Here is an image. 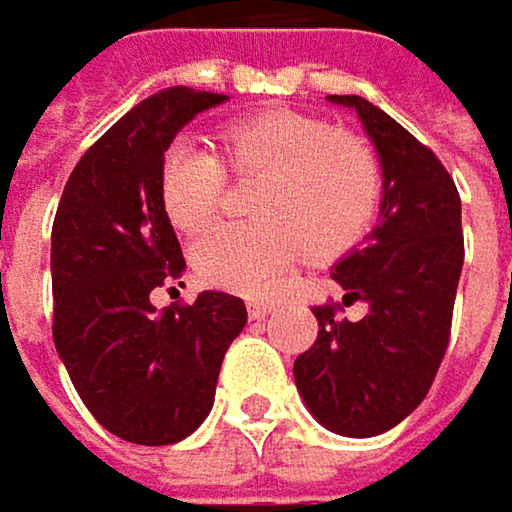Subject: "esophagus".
<instances>
[{"mask_svg": "<svg viewBox=\"0 0 512 512\" xmlns=\"http://www.w3.org/2000/svg\"><path fill=\"white\" fill-rule=\"evenodd\" d=\"M249 319H266L272 313V304L263 302V299H249Z\"/></svg>", "mask_w": 512, "mask_h": 512, "instance_id": "1", "label": "esophagus"}]
</instances>
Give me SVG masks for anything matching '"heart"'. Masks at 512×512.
Returning a JSON list of instances; mask_svg holds the SVG:
<instances>
[{"mask_svg":"<svg viewBox=\"0 0 512 512\" xmlns=\"http://www.w3.org/2000/svg\"><path fill=\"white\" fill-rule=\"evenodd\" d=\"M222 158L237 178H255L249 222L208 228L190 249L202 284L260 296L304 252L343 255L363 240L381 205V169L354 134L296 111L231 122ZM225 187L219 158L199 140H175L161 163V202L169 222L193 234L216 213Z\"/></svg>","mask_w":512,"mask_h":512,"instance_id":"heart-1","label":"heart"}]
</instances>
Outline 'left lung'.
<instances>
[{"label": "left lung", "mask_w": 512, "mask_h": 512, "mask_svg": "<svg viewBox=\"0 0 512 512\" xmlns=\"http://www.w3.org/2000/svg\"><path fill=\"white\" fill-rule=\"evenodd\" d=\"M328 102L354 111L375 146L381 222L331 269L343 304L366 302V316L313 307L319 337L293 375L322 428L360 440L404 422L434 384L463 269L460 196L437 155L390 114L360 96Z\"/></svg>", "instance_id": "1"}]
</instances>
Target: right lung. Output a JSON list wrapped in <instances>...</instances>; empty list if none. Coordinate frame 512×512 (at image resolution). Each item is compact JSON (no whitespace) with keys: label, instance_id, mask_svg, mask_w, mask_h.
Segmentation results:
<instances>
[{"label":"right lung","instance_id":"1","mask_svg":"<svg viewBox=\"0 0 512 512\" xmlns=\"http://www.w3.org/2000/svg\"><path fill=\"white\" fill-rule=\"evenodd\" d=\"M228 96L166 87L134 105L75 163L52 225V337L102 428L137 445L190 437L210 413L246 304L205 290L158 310L152 290L187 269L161 202L163 152Z\"/></svg>","mask_w":512,"mask_h":512}]
</instances>
